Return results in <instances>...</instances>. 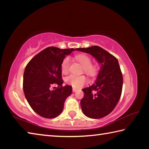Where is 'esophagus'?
<instances>
[{
	"label": "esophagus",
	"instance_id": "esophagus-1",
	"mask_svg": "<svg viewBox=\"0 0 149 149\" xmlns=\"http://www.w3.org/2000/svg\"><path fill=\"white\" fill-rule=\"evenodd\" d=\"M76 91H77V89H75V88H73V89H72V91L74 92V93Z\"/></svg>",
	"mask_w": 149,
	"mask_h": 149
}]
</instances>
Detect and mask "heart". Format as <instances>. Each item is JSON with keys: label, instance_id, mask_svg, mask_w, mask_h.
<instances>
[{"label": "heart", "instance_id": "b5f03b06", "mask_svg": "<svg viewBox=\"0 0 149 149\" xmlns=\"http://www.w3.org/2000/svg\"><path fill=\"white\" fill-rule=\"evenodd\" d=\"M78 62L83 65V72H85L91 77H94L97 74L98 67L91 63V58L87 54H81L75 56ZM70 60L69 57H65L61 63V71L62 74H66L69 72ZM65 82L74 88H80L88 83L87 77L85 75H70L65 78Z\"/></svg>", "mask_w": 149, "mask_h": 149}]
</instances>
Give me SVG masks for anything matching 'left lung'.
Returning a JSON list of instances; mask_svg holds the SVG:
<instances>
[{
    "mask_svg": "<svg viewBox=\"0 0 149 149\" xmlns=\"http://www.w3.org/2000/svg\"><path fill=\"white\" fill-rule=\"evenodd\" d=\"M76 50L91 54L100 64L95 84L82 89L84 97L80 103L83 112L93 119L104 117L114 109L122 95L123 76L118 60L99 46Z\"/></svg>",
    "mask_w": 149,
    "mask_h": 149,
    "instance_id": "obj_1",
    "label": "left lung"
}]
</instances>
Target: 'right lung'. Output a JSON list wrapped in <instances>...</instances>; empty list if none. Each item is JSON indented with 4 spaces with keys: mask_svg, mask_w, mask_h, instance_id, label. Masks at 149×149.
<instances>
[{
    "mask_svg": "<svg viewBox=\"0 0 149 149\" xmlns=\"http://www.w3.org/2000/svg\"><path fill=\"white\" fill-rule=\"evenodd\" d=\"M73 50L74 49L48 47L35 55L25 68V97L32 109L41 117L54 118L59 116L64 108L65 100L72 94L71 86L62 85L61 63L65 55ZM54 84L58 87L50 90Z\"/></svg>",
    "mask_w": 149,
    "mask_h": 149,
    "instance_id": "obj_1",
    "label": "right lung"
}]
</instances>
